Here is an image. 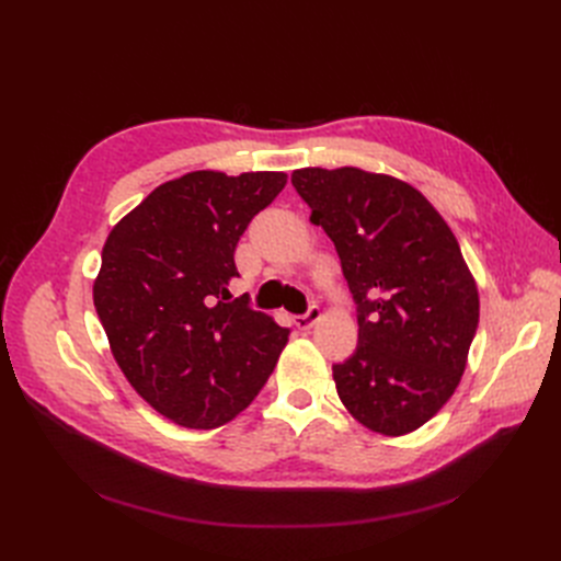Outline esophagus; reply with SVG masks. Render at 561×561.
I'll list each match as a JSON object with an SVG mask.
<instances>
[{
    "label": "esophagus",
    "instance_id": "1",
    "mask_svg": "<svg viewBox=\"0 0 561 561\" xmlns=\"http://www.w3.org/2000/svg\"><path fill=\"white\" fill-rule=\"evenodd\" d=\"M320 316H322V313H320V307H316V304H311L307 313H301V316L295 318V325H297L299 330H311V328L316 325V322L320 320Z\"/></svg>",
    "mask_w": 561,
    "mask_h": 561
}]
</instances>
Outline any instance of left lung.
<instances>
[{"label":"left lung","mask_w":561,"mask_h":561,"mask_svg":"<svg viewBox=\"0 0 561 561\" xmlns=\"http://www.w3.org/2000/svg\"><path fill=\"white\" fill-rule=\"evenodd\" d=\"M293 184L342 260L358 304V346L332 365L363 426L412 433L454 396L480 322L456 236L412 184L360 168H301Z\"/></svg>","instance_id":"obj_1"}]
</instances>
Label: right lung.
<instances>
[{
  "label": "right lung",
  "mask_w": 561,
  "mask_h": 561,
  "mask_svg": "<svg viewBox=\"0 0 561 561\" xmlns=\"http://www.w3.org/2000/svg\"><path fill=\"white\" fill-rule=\"evenodd\" d=\"M285 173H186L157 186L105 241L93 304L114 360L159 414L225 426L260 393L290 330L231 297L236 243Z\"/></svg>",
  "instance_id": "add662e5"
}]
</instances>
